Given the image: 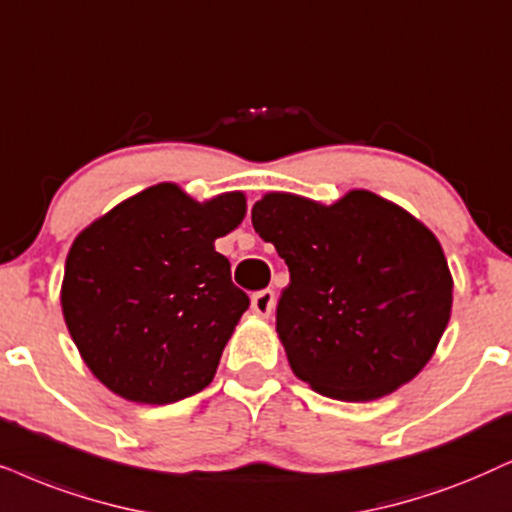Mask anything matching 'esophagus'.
<instances>
[{"label": "esophagus", "instance_id": "34e87169", "mask_svg": "<svg viewBox=\"0 0 512 512\" xmlns=\"http://www.w3.org/2000/svg\"><path fill=\"white\" fill-rule=\"evenodd\" d=\"M276 307V295L274 290H260V293L252 295V312L260 316H269Z\"/></svg>", "mask_w": 512, "mask_h": 512}]
</instances>
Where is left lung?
Returning a JSON list of instances; mask_svg holds the SVG:
<instances>
[{
    "instance_id": "obj_1",
    "label": "left lung",
    "mask_w": 512,
    "mask_h": 512,
    "mask_svg": "<svg viewBox=\"0 0 512 512\" xmlns=\"http://www.w3.org/2000/svg\"><path fill=\"white\" fill-rule=\"evenodd\" d=\"M252 226L288 264L276 333L297 378L331 399L373 401L423 371L454 302L428 226L361 189L333 205L267 193Z\"/></svg>"
}]
</instances>
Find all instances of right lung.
<instances>
[{
  "label": "right lung",
  "mask_w": 512,
  "mask_h": 512,
  "mask_svg": "<svg viewBox=\"0 0 512 512\" xmlns=\"http://www.w3.org/2000/svg\"><path fill=\"white\" fill-rule=\"evenodd\" d=\"M245 217L241 191L205 203L177 184L122 200L70 245L63 319L84 364L137 404L205 390L250 307L215 241Z\"/></svg>",
  "instance_id": "add662e5"
}]
</instances>
